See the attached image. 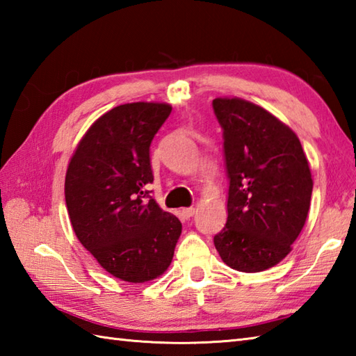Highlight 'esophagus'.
<instances>
[{"mask_svg": "<svg viewBox=\"0 0 356 356\" xmlns=\"http://www.w3.org/2000/svg\"><path fill=\"white\" fill-rule=\"evenodd\" d=\"M194 213H195V208H184L182 209V216H184V218H191L193 216H194Z\"/></svg>", "mask_w": 356, "mask_h": 356, "instance_id": "esophagus-1", "label": "esophagus"}]
</instances>
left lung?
Returning <instances> with one entry per match:
<instances>
[{"label":"left lung","mask_w":356,"mask_h":356,"mask_svg":"<svg viewBox=\"0 0 356 356\" xmlns=\"http://www.w3.org/2000/svg\"><path fill=\"white\" fill-rule=\"evenodd\" d=\"M223 130L228 218L214 246L229 268L260 272L291 252L311 207L312 176L289 127L243 99L213 101Z\"/></svg>","instance_id":"left-lung-1"}]
</instances>
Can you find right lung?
Wrapping results in <instances>:
<instances>
[{
  "mask_svg": "<svg viewBox=\"0 0 356 356\" xmlns=\"http://www.w3.org/2000/svg\"><path fill=\"white\" fill-rule=\"evenodd\" d=\"M166 104L133 102L105 113L74 151L65 203L76 237L101 266L130 283L168 269L182 223L147 190L153 184L149 147L168 119Z\"/></svg>",
  "mask_w": 356,
  "mask_h": 356,
  "instance_id": "1",
  "label": "right lung"
}]
</instances>
